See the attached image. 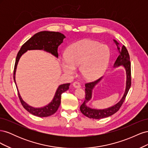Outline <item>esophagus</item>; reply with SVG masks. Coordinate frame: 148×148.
Instances as JSON below:
<instances>
[{
    "mask_svg": "<svg viewBox=\"0 0 148 148\" xmlns=\"http://www.w3.org/2000/svg\"><path fill=\"white\" fill-rule=\"evenodd\" d=\"M73 87L75 88H81V84H80L78 82H74V83H73Z\"/></svg>",
    "mask_w": 148,
    "mask_h": 148,
    "instance_id": "obj_1",
    "label": "esophagus"
}]
</instances>
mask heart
Returning a JSON list of instances; mask_svg holds the SVG:
<instances>
[{"label":"heart","instance_id":"b5f03b06","mask_svg":"<svg viewBox=\"0 0 148 148\" xmlns=\"http://www.w3.org/2000/svg\"><path fill=\"white\" fill-rule=\"evenodd\" d=\"M109 49L104 44L89 39H83L71 45L66 51V58L61 61L65 73L72 75L76 67L86 79H94L104 72L109 59Z\"/></svg>","mask_w":148,"mask_h":148}]
</instances>
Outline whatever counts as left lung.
<instances>
[{
	"mask_svg": "<svg viewBox=\"0 0 148 148\" xmlns=\"http://www.w3.org/2000/svg\"><path fill=\"white\" fill-rule=\"evenodd\" d=\"M114 41L116 44V45H117L119 52V56L115 62L114 67L123 66L125 69V71H126V88H125L124 95L122 99L118 103L113 106L109 107V108L104 109H92L87 106V103H88V102L91 99L92 89L98 83L100 82L102 77L93 82L86 83L85 84V88H85V94H86V96H85L84 102L80 106V110H81L82 113L84 115L86 116L88 118L92 119H101L108 117L109 116H111L112 115L117 112L123 103L125 97H126L129 89L131 86V64L130 61V56L125 46H123L120 49L119 46V43L115 39H114Z\"/></svg>",
	"mask_w": 148,
	"mask_h": 148,
	"instance_id": "left-lung-1",
	"label": "left lung"
}]
</instances>
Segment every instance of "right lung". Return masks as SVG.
I'll list each match as a JSON object with an SVG mask.
<instances>
[{
  "label": "right lung",
  "instance_id": "obj_1",
  "mask_svg": "<svg viewBox=\"0 0 148 148\" xmlns=\"http://www.w3.org/2000/svg\"><path fill=\"white\" fill-rule=\"evenodd\" d=\"M65 36L59 32H54V31H41L35 34L33 36L28 40L23 46H21L20 50L16 56L14 71H13V79L16 84L18 91V95L20 101L24 108L31 114L38 116L40 117H48L55 114L58 110L61 102V95L64 92L67 91L69 88L70 83H66L60 84L58 87L56 92L55 96L53 97L52 101L49 104L43 107L36 108L31 107L22 99L20 95L18 89L16 81H15V73L18 63L21 56L28 50H44L47 52L51 53V54L58 57L57 49L60 44L63 42Z\"/></svg>",
  "mask_w": 148,
  "mask_h": 148
}]
</instances>
